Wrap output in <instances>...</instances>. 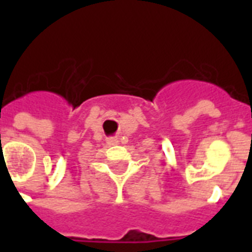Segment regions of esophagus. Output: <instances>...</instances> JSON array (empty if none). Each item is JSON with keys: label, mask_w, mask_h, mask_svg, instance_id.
Wrapping results in <instances>:
<instances>
[{"label": "esophagus", "mask_w": 252, "mask_h": 252, "mask_svg": "<svg viewBox=\"0 0 252 252\" xmlns=\"http://www.w3.org/2000/svg\"><path fill=\"white\" fill-rule=\"evenodd\" d=\"M107 142H108L110 145H116V144H119V141L116 140V138H108V140H107Z\"/></svg>", "instance_id": "34e87169"}]
</instances>
